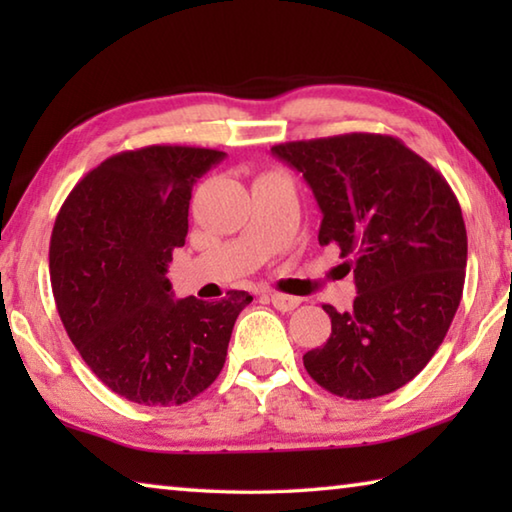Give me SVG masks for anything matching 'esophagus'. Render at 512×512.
<instances>
[{
    "instance_id": "1",
    "label": "esophagus",
    "mask_w": 512,
    "mask_h": 512,
    "mask_svg": "<svg viewBox=\"0 0 512 512\" xmlns=\"http://www.w3.org/2000/svg\"><path fill=\"white\" fill-rule=\"evenodd\" d=\"M268 300H271V305L280 311H291L300 305V298L287 296V293H268Z\"/></svg>"
}]
</instances>
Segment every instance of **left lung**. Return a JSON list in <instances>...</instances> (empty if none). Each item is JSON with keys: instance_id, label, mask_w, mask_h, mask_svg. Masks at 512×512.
I'll list each match as a JSON object with an SVG mask.
<instances>
[{"instance_id": "8db88e82", "label": "left lung", "mask_w": 512, "mask_h": 512, "mask_svg": "<svg viewBox=\"0 0 512 512\" xmlns=\"http://www.w3.org/2000/svg\"><path fill=\"white\" fill-rule=\"evenodd\" d=\"M273 155L302 173L336 246L354 271L357 298L332 318L325 345L302 361L325 391L372 400L427 366L461 305L467 232L447 180L391 135L348 133L284 142Z\"/></svg>"}]
</instances>
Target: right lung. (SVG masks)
Wrapping results in <instances>:
<instances>
[{"mask_svg":"<svg viewBox=\"0 0 512 512\" xmlns=\"http://www.w3.org/2000/svg\"><path fill=\"white\" fill-rule=\"evenodd\" d=\"M223 155L169 144L117 153L56 216L49 275L60 320L94 375L128 402L178 406L201 395L253 302L246 291L176 300L167 280L173 250L185 246L196 178Z\"/></svg>","mask_w":512,"mask_h":512,"instance_id":"obj_1","label":"right lung"}]
</instances>
